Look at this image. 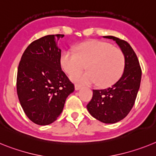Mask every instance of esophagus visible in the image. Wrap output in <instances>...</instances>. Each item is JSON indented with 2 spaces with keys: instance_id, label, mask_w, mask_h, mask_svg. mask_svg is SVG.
<instances>
[{
  "instance_id": "esophagus-1",
  "label": "esophagus",
  "mask_w": 156,
  "mask_h": 156,
  "mask_svg": "<svg viewBox=\"0 0 156 156\" xmlns=\"http://www.w3.org/2000/svg\"><path fill=\"white\" fill-rule=\"evenodd\" d=\"M81 88H82V86H79V85H75V89H76V90H78V89H80Z\"/></svg>"
}]
</instances>
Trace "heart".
Listing matches in <instances>:
<instances>
[{"label":"heart","mask_w":156,"mask_h":156,"mask_svg":"<svg viewBox=\"0 0 156 156\" xmlns=\"http://www.w3.org/2000/svg\"><path fill=\"white\" fill-rule=\"evenodd\" d=\"M71 49L64 50L60 55V65L68 74L76 72L87 64L88 71L71 75L74 82L82 85L97 83L101 87L113 85L122 76L125 68V55L120 48L101 41H89Z\"/></svg>","instance_id":"b5f03b06"}]
</instances>
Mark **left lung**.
Wrapping results in <instances>:
<instances>
[{
    "label": "left lung",
    "instance_id": "8db88e82",
    "mask_svg": "<svg viewBox=\"0 0 156 156\" xmlns=\"http://www.w3.org/2000/svg\"><path fill=\"white\" fill-rule=\"evenodd\" d=\"M112 39L125 55L126 63L122 77L105 89H93L87 109L93 117L104 123H115L123 119L132 109L141 80V68L136 53L127 41L113 36Z\"/></svg>",
    "mask_w": 156,
    "mask_h": 156
}]
</instances>
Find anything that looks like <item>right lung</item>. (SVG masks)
<instances>
[{"mask_svg":"<svg viewBox=\"0 0 156 156\" xmlns=\"http://www.w3.org/2000/svg\"><path fill=\"white\" fill-rule=\"evenodd\" d=\"M63 34L47 35L34 41L22 55L16 89L26 115L40 126L51 124L63 112L74 85L60 65L61 50L56 41Z\"/></svg>","mask_w":156,"mask_h":156,"instance_id":"1","label":"right lung"}]
</instances>
